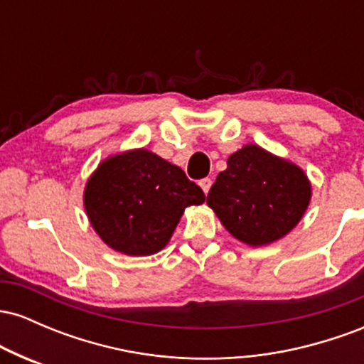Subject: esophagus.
<instances>
[{
	"label": "esophagus",
	"instance_id": "1",
	"mask_svg": "<svg viewBox=\"0 0 364 364\" xmlns=\"http://www.w3.org/2000/svg\"><path fill=\"white\" fill-rule=\"evenodd\" d=\"M200 186H202L203 193H208V190H210V186H212V179L210 178L200 179Z\"/></svg>",
	"mask_w": 364,
	"mask_h": 364
}]
</instances>
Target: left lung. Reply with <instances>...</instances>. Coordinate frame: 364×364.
<instances>
[{
  "instance_id": "obj_1",
  "label": "left lung",
  "mask_w": 364,
  "mask_h": 364,
  "mask_svg": "<svg viewBox=\"0 0 364 364\" xmlns=\"http://www.w3.org/2000/svg\"><path fill=\"white\" fill-rule=\"evenodd\" d=\"M311 186L298 166L246 145L228 159L207 195L224 228L246 245L277 241L301 220Z\"/></svg>"
}]
</instances>
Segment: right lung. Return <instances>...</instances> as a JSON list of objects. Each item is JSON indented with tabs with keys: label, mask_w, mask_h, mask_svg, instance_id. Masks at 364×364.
I'll return each mask as SVG.
<instances>
[{
	"label": "right lung",
	"mask_w": 364,
	"mask_h": 364,
	"mask_svg": "<svg viewBox=\"0 0 364 364\" xmlns=\"http://www.w3.org/2000/svg\"><path fill=\"white\" fill-rule=\"evenodd\" d=\"M83 202L104 243L144 257L168 245L185 208L205 202V193L181 168L140 149L104 161Z\"/></svg>",
	"instance_id": "1"
}]
</instances>
